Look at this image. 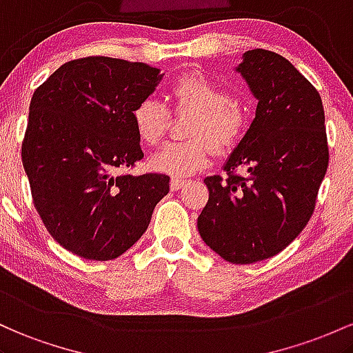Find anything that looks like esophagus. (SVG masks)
I'll return each mask as SVG.
<instances>
[{
	"label": "esophagus",
	"mask_w": 353,
	"mask_h": 353,
	"mask_svg": "<svg viewBox=\"0 0 353 353\" xmlns=\"http://www.w3.org/2000/svg\"><path fill=\"white\" fill-rule=\"evenodd\" d=\"M187 185V180H181V178H172V181H170V188L173 190V192H178V190H181Z\"/></svg>",
	"instance_id": "1"
}]
</instances>
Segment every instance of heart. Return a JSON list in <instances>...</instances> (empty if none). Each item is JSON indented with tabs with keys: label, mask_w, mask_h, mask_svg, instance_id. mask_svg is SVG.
I'll list each match as a JSON object with an SVG mask.
<instances>
[{
	"label": "heart",
	"mask_w": 353,
	"mask_h": 353,
	"mask_svg": "<svg viewBox=\"0 0 353 353\" xmlns=\"http://www.w3.org/2000/svg\"><path fill=\"white\" fill-rule=\"evenodd\" d=\"M178 112L195 113L190 137L185 143L165 145L152 158V168L172 176H188L208 165L212 146L225 153L240 141L247 128V106L239 98L205 74L185 73L170 88ZM170 110L155 98H146L134 106L132 118L138 140L157 146L165 138L170 125Z\"/></svg>",
	"instance_id": "obj_1"
}]
</instances>
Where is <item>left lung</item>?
Here are the masks:
<instances>
[{
  "mask_svg": "<svg viewBox=\"0 0 353 353\" xmlns=\"http://www.w3.org/2000/svg\"><path fill=\"white\" fill-rule=\"evenodd\" d=\"M235 71L259 105L225 161L227 176L205 178L210 198L196 225L221 259L247 265L282 252L308 223L328 146L322 98L288 59L256 48L245 51Z\"/></svg>",
  "mask_w": 353,
  "mask_h": 353,
  "instance_id": "1",
  "label": "left lung"
}]
</instances>
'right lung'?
<instances>
[{
	"label": "right lung",
	"mask_w": 353,
	"mask_h": 353,
	"mask_svg": "<svg viewBox=\"0 0 353 353\" xmlns=\"http://www.w3.org/2000/svg\"><path fill=\"white\" fill-rule=\"evenodd\" d=\"M161 78L145 63L90 57L59 66L31 98L21 157L34 207L81 259L123 255L168 193L166 175H117L143 158L132 113Z\"/></svg>",
	"instance_id": "1"
}]
</instances>
